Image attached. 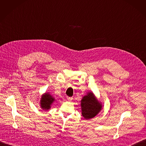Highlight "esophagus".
<instances>
[{"mask_svg":"<svg viewBox=\"0 0 146 146\" xmlns=\"http://www.w3.org/2000/svg\"><path fill=\"white\" fill-rule=\"evenodd\" d=\"M67 100L69 102H71L73 100L72 98H69V97H67Z\"/></svg>","mask_w":146,"mask_h":146,"instance_id":"esophagus-1","label":"esophagus"}]
</instances>
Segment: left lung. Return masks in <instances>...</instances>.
<instances>
[{
	"mask_svg": "<svg viewBox=\"0 0 146 146\" xmlns=\"http://www.w3.org/2000/svg\"><path fill=\"white\" fill-rule=\"evenodd\" d=\"M82 115L86 120L94 118L102 109V103L92 92H87L80 101Z\"/></svg>",
	"mask_w": 146,
	"mask_h": 146,
	"instance_id": "left-lung-1",
	"label": "left lung"
}]
</instances>
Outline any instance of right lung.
<instances>
[{
	"label": "right lung",
	"mask_w": 146,
	"mask_h": 146,
	"mask_svg": "<svg viewBox=\"0 0 146 146\" xmlns=\"http://www.w3.org/2000/svg\"><path fill=\"white\" fill-rule=\"evenodd\" d=\"M55 101V98L49 93L46 92L42 95L40 100V106L42 110H48L50 109L52 104Z\"/></svg>",
	"instance_id": "1"
}]
</instances>
